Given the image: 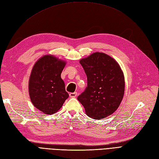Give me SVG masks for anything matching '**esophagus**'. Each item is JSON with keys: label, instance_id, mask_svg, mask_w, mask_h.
I'll list each match as a JSON object with an SVG mask.
<instances>
[{"label": "esophagus", "instance_id": "1", "mask_svg": "<svg viewBox=\"0 0 159 159\" xmlns=\"http://www.w3.org/2000/svg\"><path fill=\"white\" fill-rule=\"evenodd\" d=\"M77 94H78V93H77L76 92H74V93H70L69 94V95H70V98H75Z\"/></svg>", "mask_w": 159, "mask_h": 159}]
</instances>
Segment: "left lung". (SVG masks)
<instances>
[{"mask_svg":"<svg viewBox=\"0 0 159 159\" xmlns=\"http://www.w3.org/2000/svg\"><path fill=\"white\" fill-rule=\"evenodd\" d=\"M87 75L88 86L78 97L88 116L100 119L119 107L125 91L123 71L113 57L102 52L93 53L80 61Z\"/></svg>","mask_w":159,"mask_h":159,"instance_id":"8db88e82","label":"left lung"}]
</instances>
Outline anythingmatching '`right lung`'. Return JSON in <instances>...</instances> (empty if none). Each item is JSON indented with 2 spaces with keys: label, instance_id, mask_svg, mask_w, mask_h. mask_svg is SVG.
Returning a JSON list of instances; mask_svg holds the SVG:
<instances>
[{
  "label": "right lung",
  "instance_id": "obj_1",
  "mask_svg": "<svg viewBox=\"0 0 159 159\" xmlns=\"http://www.w3.org/2000/svg\"><path fill=\"white\" fill-rule=\"evenodd\" d=\"M66 61L52 55H46L34 66L28 84L32 104L47 115L57 112L63 105L69 94L65 89L61 74Z\"/></svg>",
  "mask_w": 159,
  "mask_h": 159
}]
</instances>
